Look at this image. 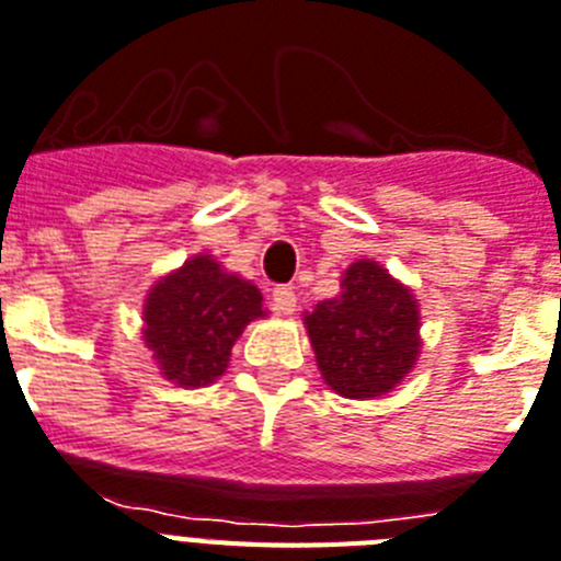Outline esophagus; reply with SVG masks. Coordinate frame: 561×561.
Instances as JSON below:
<instances>
[{"label":"esophagus","mask_w":561,"mask_h":561,"mask_svg":"<svg viewBox=\"0 0 561 561\" xmlns=\"http://www.w3.org/2000/svg\"><path fill=\"white\" fill-rule=\"evenodd\" d=\"M295 289L291 286H275L272 289V307H275V312L280 314H291L295 312Z\"/></svg>","instance_id":"1"}]
</instances>
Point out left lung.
I'll return each mask as SVG.
<instances>
[{
  "label": "left lung",
  "instance_id": "left-lung-1",
  "mask_svg": "<svg viewBox=\"0 0 561 561\" xmlns=\"http://www.w3.org/2000/svg\"><path fill=\"white\" fill-rule=\"evenodd\" d=\"M344 291L321 300L307 321L323 381L346 398L390 392L419 355V307L413 291L375 261L344 272Z\"/></svg>",
  "mask_w": 561,
  "mask_h": 561
}]
</instances>
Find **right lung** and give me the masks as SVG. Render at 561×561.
<instances>
[{"label":"right lung","instance_id":"obj_1","mask_svg":"<svg viewBox=\"0 0 561 561\" xmlns=\"http://www.w3.org/2000/svg\"><path fill=\"white\" fill-rule=\"evenodd\" d=\"M261 300L257 286L226 275L211 254H197L148 291L142 337L169 381L211 383L226 373L243 327L263 314Z\"/></svg>","mask_w":561,"mask_h":561}]
</instances>
